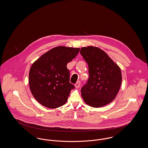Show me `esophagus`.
<instances>
[{"label":"esophagus","mask_w":148,"mask_h":148,"mask_svg":"<svg viewBox=\"0 0 148 148\" xmlns=\"http://www.w3.org/2000/svg\"><path fill=\"white\" fill-rule=\"evenodd\" d=\"M80 82H77V83H76V84H75V87L76 88H79V87H80Z\"/></svg>","instance_id":"34e87169"}]
</instances>
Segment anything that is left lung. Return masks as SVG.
I'll return each mask as SVG.
<instances>
[{"label": "left lung", "instance_id": "left-lung-1", "mask_svg": "<svg viewBox=\"0 0 148 148\" xmlns=\"http://www.w3.org/2000/svg\"><path fill=\"white\" fill-rule=\"evenodd\" d=\"M80 52L89 69V78L80 90L84 102L95 108L111 103L121 84L120 67L98 47H83Z\"/></svg>", "mask_w": 148, "mask_h": 148}]
</instances>
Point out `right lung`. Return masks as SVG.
Listing matches in <instances>:
<instances>
[{
    "label": "right lung",
    "mask_w": 148,
    "mask_h": 148,
    "mask_svg": "<svg viewBox=\"0 0 148 148\" xmlns=\"http://www.w3.org/2000/svg\"><path fill=\"white\" fill-rule=\"evenodd\" d=\"M79 48L58 46L35 61L29 72V86L36 101L49 108L65 104L71 90L67 64L76 57Z\"/></svg>",
    "instance_id": "1"
}]
</instances>
